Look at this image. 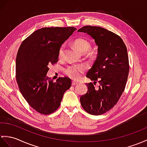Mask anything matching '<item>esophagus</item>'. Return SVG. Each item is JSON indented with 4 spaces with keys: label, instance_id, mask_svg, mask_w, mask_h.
Masks as SVG:
<instances>
[{
    "label": "esophagus",
    "instance_id": "esophagus-1",
    "mask_svg": "<svg viewBox=\"0 0 147 147\" xmlns=\"http://www.w3.org/2000/svg\"><path fill=\"white\" fill-rule=\"evenodd\" d=\"M78 84V82H76V81H73L72 82V85H76V84Z\"/></svg>",
    "mask_w": 147,
    "mask_h": 147
}]
</instances>
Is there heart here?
<instances>
[{
    "instance_id": "obj_1",
    "label": "heart",
    "mask_w": 147,
    "mask_h": 147,
    "mask_svg": "<svg viewBox=\"0 0 147 147\" xmlns=\"http://www.w3.org/2000/svg\"><path fill=\"white\" fill-rule=\"evenodd\" d=\"M74 47L82 54L86 53L91 48V43L84 38H78L75 39L73 42ZM65 46L64 44H62L58 50V57L61 59L63 57ZM88 69V67L84 64H74L67 66L64 69V73L66 76L69 77L73 80H78L81 77L82 74H83Z\"/></svg>"
}]
</instances>
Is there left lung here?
<instances>
[{
  "label": "left lung",
  "instance_id": "obj_1",
  "mask_svg": "<svg viewBox=\"0 0 147 147\" xmlns=\"http://www.w3.org/2000/svg\"><path fill=\"white\" fill-rule=\"evenodd\" d=\"M78 32L90 35L98 46V55L86 77L93 83H86L87 93L81 96L82 107L88 113L100 115L117 103L125 91L129 73L127 49L121 37L101 27L86 26Z\"/></svg>",
  "mask_w": 147,
  "mask_h": 147
}]
</instances>
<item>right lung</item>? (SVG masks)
I'll use <instances>...</instances> for the list:
<instances>
[{
  "instance_id": "obj_1",
  "label": "right lung",
  "mask_w": 147,
  "mask_h": 147,
  "mask_svg": "<svg viewBox=\"0 0 147 147\" xmlns=\"http://www.w3.org/2000/svg\"><path fill=\"white\" fill-rule=\"evenodd\" d=\"M76 29L44 27L23 40L16 56V77L20 93L34 110L53 113L59 107L64 92L72 84L67 77L54 82L46 76L49 64L58 61V50Z\"/></svg>"
}]
</instances>
